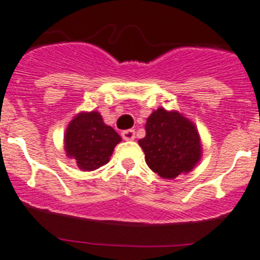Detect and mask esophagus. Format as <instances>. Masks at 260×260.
Instances as JSON below:
<instances>
[{
	"label": "esophagus",
	"instance_id": "esophagus-1",
	"mask_svg": "<svg viewBox=\"0 0 260 260\" xmlns=\"http://www.w3.org/2000/svg\"><path fill=\"white\" fill-rule=\"evenodd\" d=\"M122 137L123 140H125V141H132V140H135L136 137V132L135 129H125L122 132Z\"/></svg>",
	"mask_w": 260,
	"mask_h": 260
}]
</instances>
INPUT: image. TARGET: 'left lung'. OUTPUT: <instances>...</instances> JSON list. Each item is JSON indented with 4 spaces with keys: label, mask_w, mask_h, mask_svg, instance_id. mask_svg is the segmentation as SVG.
I'll return each instance as SVG.
<instances>
[{
    "label": "left lung",
    "mask_w": 260,
    "mask_h": 260,
    "mask_svg": "<svg viewBox=\"0 0 260 260\" xmlns=\"http://www.w3.org/2000/svg\"><path fill=\"white\" fill-rule=\"evenodd\" d=\"M146 136L138 140L146 164L163 178L188 173L201 157V142L195 124L178 111L159 108L147 118Z\"/></svg>",
    "instance_id": "obj_1"
}]
</instances>
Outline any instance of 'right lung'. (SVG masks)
Returning <instances> with one entry per match:
<instances>
[{"instance_id":"obj_1","label":"right lung","mask_w":260,"mask_h":260,"mask_svg":"<svg viewBox=\"0 0 260 260\" xmlns=\"http://www.w3.org/2000/svg\"><path fill=\"white\" fill-rule=\"evenodd\" d=\"M122 138L106 125L97 111L81 113L69 123L64 136L65 151L82 171H94L109 163L114 147Z\"/></svg>"}]
</instances>
